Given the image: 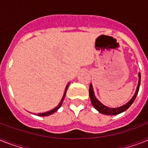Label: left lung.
<instances>
[{"label": "left lung", "instance_id": "1", "mask_svg": "<svg viewBox=\"0 0 148 148\" xmlns=\"http://www.w3.org/2000/svg\"><path fill=\"white\" fill-rule=\"evenodd\" d=\"M140 83H141V73H138V84L137 89H136V91H135V95L132 97V99L130 101L126 103L125 104L119 107H116V108H110L108 107H106L103 103H101L100 101L96 98L95 97V93H94L93 88H92V85H90V87H89V96H90V99H91V103L93 105V107H95V109L97 110L98 112H100L101 113H103L105 115H117L119 113H123L124 111L126 110L128 108H129L132 103L134 102V101L135 100L136 97H137V95L139 91V87H140Z\"/></svg>", "mask_w": 148, "mask_h": 148}]
</instances>
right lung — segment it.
Wrapping results in <instances>:
<instances>
[{"instance_id":"right-lung-1","label":"right lung","mask_w":148,"mask_h":148,"mask_svg":"<svg viewBox=\"0 0 148 148\" xmlns=\"http://www.w3.org/2000/svg\"><path fill=\"white\" fill-rule=\"evenodd\" d=\"M69 84L66 85V89H65V92H64V95H63V97H62V99H61L60 102V103L58 104V106L57 107H56L54 108V109L51 110H49L47 111V112H45V113H38L39 116H50L51 115V114H53V113H54L56 111H57V110L59 109L60 107H61V105H62V103H63V100H64V97H65V95H66V90L67 88H68V87H69Z\"/></svg>"}]
</instances>
